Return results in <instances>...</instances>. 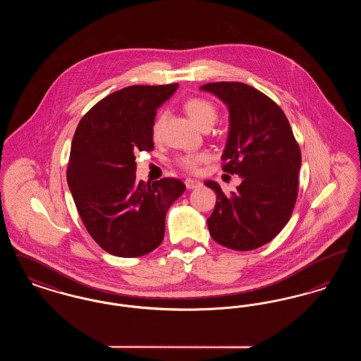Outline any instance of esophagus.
Listing matches in <instances>:
<instances>
[{"label":"esophagus","mask_w":361,"mask_h":361,"mask_svg":"<svg viewBox=\"0 0 361 361\" xmlns=\"http://www.w3.org/2000/svg\"><path fill=\"white\" fill-rule=\"evenodd\" d=\"M185 187L188 189H196L202 187V183L199 180H193V178H187L185 180Z\"/></svg>","instance_id":"obj_1"}]
</instances>
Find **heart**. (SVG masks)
<instances>
[{
	"instance_id": "obj_1",
	"label": "heart",
	"mask_w": 361,
	"mask_h": 361,
	"mask_svg": "<svg viewBox=\"0 0 361 361\" xmlns=\"http://www.w3.org/2000/svg\"><path fill=\"white\" fill-rule=\"evenodd\" d=\"M184 108L190 116V119L195 121L200 128L207 127V126H212L218 118L216 106L206 99H200V97L189 99L188 102L184 104ZM164 121H165V114L162 112V114H159V116L155 119L154 124H153V128H152L153 137H159ZM208 158H209V155L207 153H195V154L180 157L177 159V162L183 169L189 171V172H196L199 169V166L203 162H206Z\"/></svg>"
}]
</instances>
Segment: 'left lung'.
<instances>
[{
	"label": "left lung",
	"mask_w": 361,
	"mask_h": 361,
	"mask_svg": "<svg viewBox=\"0 0 361 361\" xmlns=\"http://www.w3.org/2000/svg\"><path fill=\"white\" fill-rule=\"evenodd\" d=\"M202 90L228 108L224 172L242 183L224 195L215 181L216 204L207 219L212 240L233 250H253L274 240L291 218L298 197L302 155L290 121L277 104L242 82H212Z\"/></svg>",
	"instance_id": "obj_1"
}]
</instances>
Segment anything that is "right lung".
Wrapping results in <instances>:
<instances>
[{
  "label": "right lung",
  "mask_w": 361,
  "mask_h": 361,
  "mask_svg": "<svg viewBox=\"0 0 361 361\" xmlns=\"http://www.w3.org/2000/svg\"><path fill=\"white\" fill-rule=\"evenodd\" d=\"M178 84L114 92L81 119L71 142L68 184L90 237L118 257H140L161 245L165 216L185 190L177 178L137 181L135 154L154 147L157 109Z\"/></svg>",
  "instance_id": "1"
}]
</instances>
